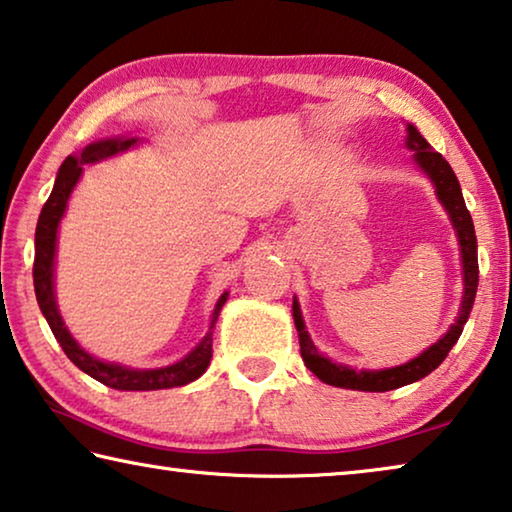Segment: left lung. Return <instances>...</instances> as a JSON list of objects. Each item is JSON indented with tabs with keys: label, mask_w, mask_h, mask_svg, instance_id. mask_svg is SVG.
Masks as SVG:
<instances>
[{
	"label": "left lung",
	"mask_w": 512,
	"mask_h": 512,
	"mask_svg": "<svg viewBox=\"0 0 512 512\" xmlns=\"http://www.w3.org/2000/svg\"><path fill=\"white\" fill-rule=\"evenodd\" d=\"M408 148L415 150V161L433 180L437 198L442 200V205L446 207V212H449L451 223L458 232L460 253H462V273H465V296H462L460 314L456 323H453L440 342L433 344L428 351L421 353L419 358L410 360L408 364H401V367H394V369H383V371H355V369L344 367V364L330 362L328 358H323V355L316 351V346L312 344V339L305 330L303 316H300V307L294 300V323L300 339V355H303L305 367L310 369L316 378H321L323 383L328 385L344 387V389H360V392H389V389L415 383V380L428 376V373L444 362L453 344H456L458 337L462 335V328H465L469 312H472L474 307L476 287H478L476 232H474L472 214H469L465 198H462L458 177L451 170L449 161H446L440 152H435L431 145L426 143L424 136H421L412 125H408Z\"/></svg>",
	"instance_id": "obj_1"
}]
</instances>
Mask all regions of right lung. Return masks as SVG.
<instances>
[{
  "mask_svg": "<svg viewBox=\"0 0 512 512\" xmlns=\"http://www.w3.org/2000/svg\"><path fill=\"white\" fill-rule=\"evenodd\" d=\"M136 143L123 141V139H109V141H97L91 143L88 148L79 154V157H68L59 168V175H56L54 189L50 198L43 205V212L38 216L36 225V255H34V289H36V300L40 305V312L45 314L47 323L54 332L56 342L61 344L63 353L68 355L72 364L88 373V376L100 380L102 385L113 387V389H125V392H148V389H170V387H182L191 380L200 378L205 369L209 367V360H212V330L207 332V337L193 348V351L186 355L184 360L170 364V367L161 369H127L120 367V364H109L102 360H95L93 355H88L84 348H81L68 328L63 326L59 310H56L54 303V287H52V273H54V250H56V227L63 212H66L68 198L72 186L77 184L81 168L86 164H93V161L107 159L111 154H118L127 150L129 145ZM227 294L218 298L214 319L216 321L218 312L225 305ZM214 328V326H212Z\"/></svg>",
  "mask_w": 512,
  "mask_h": 512,
  "instance_id": "obj_1",
  "label": "right lung"
}]
</instances>
